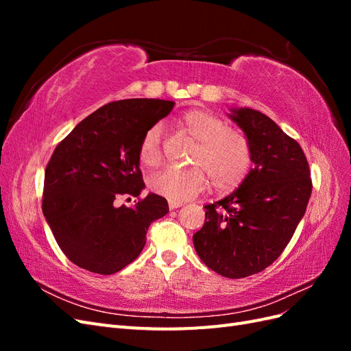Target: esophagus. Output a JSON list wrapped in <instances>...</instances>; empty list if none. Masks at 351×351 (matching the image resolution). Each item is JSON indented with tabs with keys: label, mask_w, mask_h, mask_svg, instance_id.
Returning <instances> with one entry per match:
<instances>
[{
	"label": "esophagus",
	"mask_w": 351,
	"mask_h": 351,
	"mask_svg": "<svg viewBox=\"0 0 351 351\" xmlns=\"http://www.w3.org/2000/svg\"><path fill=\"white\" fill-rule=\"evenodd\" d=\"M184 204L182 200H174V199H168V206H169V209H177V208H180V206H183Z\"/></svg>",
	"instance_id": "esophagus-1"
}]
</instances>
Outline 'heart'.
Masks as SVG:
<instances>
[{"instance_id": "heart-1", "label": "heart", "mask_w": 351, "mask_h": 351, "mask_svg": "<svg viewBox=\"0 0 351 351\" xmlns=\"http://www.w3.org/2000/svg\"><path fill=\"white\" fill-rule=\"evenodd\" d=\"M182 127L197 142L193 164L200 168L168 167L151 180L155 193L174 200H187L202 192L208 176L217 190L237 187L252 167V151L247 137L240 130L226 127L219 117L193 110L183 115ZM139 159L155 165L161 159V127H149L139 142Z\"/></svg>"}]
</instances>
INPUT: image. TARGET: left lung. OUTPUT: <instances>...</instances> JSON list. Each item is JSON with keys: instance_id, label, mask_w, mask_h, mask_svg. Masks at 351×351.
Returning a JSON list of instances; mask_svg holds the SVG:
<instances>
[{"instance_id": "1", "label": "left lung", "mask_w": 351, "mask_h": 351, "mask_svg": "<svg viewBox=\"0 0 351 351\" xmlns=\"http://www.w3.org/2000/svg\"><path fill=\"white\" fill-rule=\"evenodd\" d=\"M230 115L250 143L254 167L227 197L205 205V224L193 236L208 268L244 278L268 268L290 243L312 193L300 145L268 115L252 108Z\"/></svg>"}]
</instances>
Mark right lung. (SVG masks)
I'll list each match as a JSON object with an SVG mask.
<instances>
[{
	"instance_id": "add662e5",
	"label": "right lung",
	"mask_w": 351,
	"mask_h": 351,
	"mask_svg": "<svg viewBox=\"0 0 351 351\" xmlns=\"http://www.w3.org/2000/svg\"><path fill=\"white\" fill-rule=\"evenodd\" d=\"M174 108L173 101L123 99L88 115L62 139L45 168L42 210L62 253L102 275L139 256L151 222L168 214L149 193L136 206H117L145 187L139 168L143 133Z\"/></svg>"
}]
</instances>
